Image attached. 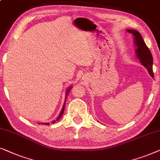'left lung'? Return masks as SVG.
I'll use <instances>...</instances> for the list:
<instances>
[{
  "mask_svg": "<svg viewBox=\"0 0 160 160\" xmlns=\"http://www.w3.org/2000/svg\"><path fill=\"white\" fill-rule=\"evenodd\" d=\"M127 31L130 33H132L134 36V43L137 47L135 49L136 55L141 64L148 70V73L152 77H154V72L152 70L153 66V57L149 49L146 45L141 33L138 31L135 30H127Z\"/></svg>",
  "mask_w": 160,
  "mask_h": 160,
  "instance_id": "obj_1",
  "label": "left lung"
}]
</instances>
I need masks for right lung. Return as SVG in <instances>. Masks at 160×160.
<instances>
[{
  "label": "right lung",
  "instance_id": "obj_1",
  "mask_svg": "<svg viewBox=\"0 0 160 160\" xmlns=\"http://www.w3.org/2000/svg\"><path fill=\"white\" fill-rule=\"evenodd\" d=\"M71 87H69V89H68V90H67V92H66V98H67V96H68V93H69V92L71 91ZM65 102H64V104H63V106H62V110H61V111H60V114H59V116L58 117V118H57V119L56 120H54L53 122H52V124H54V122H55L56 121H58L59 119H60L61 117H62V114H63V112H64V109H65ZM40 124V123H39ZM49 124V123H42V124Z\"/></svg>",
  "mask_w": 160,
  "mask_h": 160
}]
</instances>
